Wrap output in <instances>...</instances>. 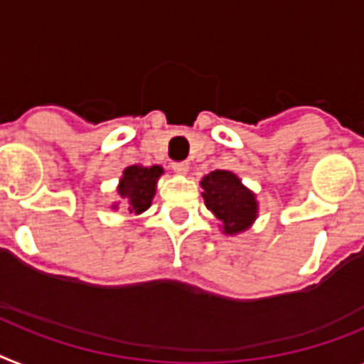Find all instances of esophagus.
I'll list each match as a JSON object with an SVG mask.
<instances>
[{"label":"esophagus","instance_id":"esophagus-1","mask_svg":"<svg viewBox=\"0 0 364 364\" xmlns=\"http://www.w3.org/2000/svg\"><path fill=\"white\" fill-rule=\"evenodd\" d=\"M172 168L179 173H187L188 172V163H187V161H181V163H173Z\"/></svg>","mask_w":364,"mask_h":364}]
</instances>
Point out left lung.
Returning <instances> with one entry per match:
<instances>
[{
    "label": "left lung",
    "instance_id": "1",
    "mask_svg": "<svg viewBox=\"0 0 364 364\" xmlns=\"http://www.w3.org/2000/svg\"><path fill=\"white\" fill-rule=\"evenodd\" d=\"M201 196L207 209L222 222L225 235L242 233L257 218V200L229 170H215L201 179Z\"/></svg>",
    "mask_w": 364,
    "mask_h": 364
}]
</instances>
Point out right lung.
I'll use <instances>...</instances> for the list:
<instances>
[{"label": "right lung", "instance_id": "add662e5", "mask_svg": "<svg viewBox=\"0 0 364 364\" xmlns=\"http://www.w3.org/2000/svg\"><path fill=\"white\" fill-rule=\"evenodd\" d=\"M163 168L161 166H127L122 173L120 185H118V196L122 203H127L129 213L140 215L144 213L155 196V188H157L159 177L163 176ZM112 209H118V203L112 205Z\"/></svg>", "mask_w": 364, "mask_h": 364}]
</instances>
